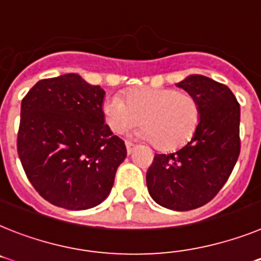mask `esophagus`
<instances>
[{
	"instance_id": "1",
	"label": "esophagus",
	"mask_w": 261,
	"mask_h": 261,
	"mask_svg": "<svg viewBox=\"0 0 261 261\" xmlns=\"http://www.w3.org/2000/svg\"><path fill=\"white\" fill-rule=\"evenodd\" d=\"M135 148H136V146L133 145L132 142L126 141V153H128V154H132L133 150H135Z\"/></svg>"
}]
</instances>
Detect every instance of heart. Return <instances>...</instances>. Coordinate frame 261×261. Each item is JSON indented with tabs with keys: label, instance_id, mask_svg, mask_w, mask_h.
I'll list each match as a JSON object with an SVG mask.
<instances>
[{
	"label": "heart",
	"instance_id": "b5f03b06",
	"mask_svg": "<svg viewBox=\"0 0 261 261\" xmlns=\"http://www.w3.org/2000/svg\"><path fill=\"white\" fill-rule=\"evenodd\" d=\"M106 121L116 135L145 124L136 136L164 150H175L193 140L200 122V106L188 92L174 88L139 87L128 91L125 100L111 95L103 106Z\"/></svg>",
	"mask_w": 261,
	"mask_h": 261
}]
</instances>
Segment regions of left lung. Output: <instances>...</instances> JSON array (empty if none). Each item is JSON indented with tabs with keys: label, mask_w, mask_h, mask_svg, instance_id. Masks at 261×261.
Here are the masks:
<instances>
[{
	"label": "left lung",
	"mask_w": 261,
	"mask_h": 261,
	"mask_svg": "<svg viewBox=\"0 0 261 261\" xmlns=\"http://www.w3.org/2000/svg\"><path fill=\"white\" fill-rule=\"evenodd\" d=\"M177 86L198 100L199 126L184 148L154 155L146 185L160 206L189 211L210 202L237 164L240 106L228 87L203 75H190Z\"/></svg>",
	"instance_id": "left-lung-1"
}]
</instances>
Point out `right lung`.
<instances>
[{
  "label": "right lung",
  "mask_w": 261,
  "mask_h": 261,
  "mask_svg": "<svg viewBox=\"0 0 261 261\" xmlns=\"http://www.w3.org/2000/svg\"><path fill=\"white\" fill-rule=\"evenodd\" d=\"M103 88L77 73L39 80L22 99L17 150L41 197L87 210L111 193L125 144L104 124Z\"/></svg>",
  "instance_id": "right-lung-1"
}]
</instances>
